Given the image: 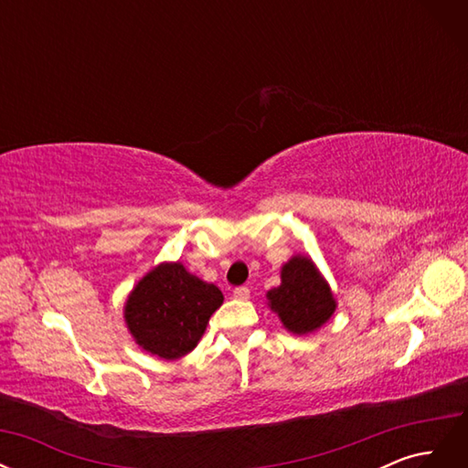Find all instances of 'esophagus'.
I'll return each mask as SVG.
<instances>
[{"instance_id": "obj_1", "label": "esophagus", "mask_w": 468, "mask_h": 468, "mask_svg": "<svg viewBox=\"0 0 468 468\" xmlns=\"http://www.w3.org/2000/svg\"><path fill=\"white\" fill-rule=\"evenodd\" d=\"M234 299L248 301V299H250V289H248V287H236V289H234Z\"/></svg>"}]
</instances>
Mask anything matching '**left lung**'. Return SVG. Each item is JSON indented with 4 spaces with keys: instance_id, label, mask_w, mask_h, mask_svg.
<instances>
[{
    "instance_id": "obj_1",
    "label": "left lung",
    "mask_w": 468,
    "mask_h": 468,
    "mask_svg": "<svg viewBox=\"0 0 468 468\" xmlns=\"http://www.w3.org/2000/svg\"><path fill=\"white\" fill-rule=\"evenodd\" d=\"M267 301L282 325L296 335L322 328L337 306L328 281L306 256H292L281 267V285L267 292Z\"/></svg>"
}]
</instances>
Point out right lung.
I'll return each mask as SVG.
<instances>
[{
  "instance_id": "1",
  "label": "right lung",
  "mask_w": 468,
  "mask_h": 468,
  "mask_svg": "<svg viewBox=\"0 0 468 468\" xmlns=\"http://www.w3.org/2000/svg\"><path fill=\"white\" fill-rule=\"evenodd\" d=\"M222 301L217 285L191 275L179 261L160 263L129 294L124 322L144 351L174 361L197 347Z\"/></svg>"
}]
</instances>
